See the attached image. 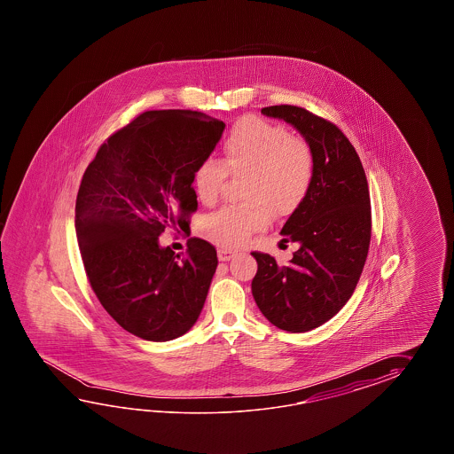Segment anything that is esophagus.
I'll return each mask as SVG.
<instances>
[{"mask_svg": "<svg viewBox=\"0 0 454 454\" xmlns=\"http://www.w3.org/2000/svg\"><path fill=\"white\" fill-rule=\"evenodd\" d=\"M217 256H219V260L221 261H229L235 256V253L231 250H227V248H219L217 251Z\"/></svg>", "mask_w": 454, "mask_h": 454, "instance_id": "34e87169", "label": "esophagus"}]
</instances>
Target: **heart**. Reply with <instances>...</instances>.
Listing matches in <instances>:
<instances>
[{"label": "heart", "instance_id": "b5f03b06", "mask_svg": "<svg viewBox=\"0 0 454 454\" xmlns=\"http://www.w3.org/2000/svg\"><path fill=\"white\" fill-rule=\"evenodd\" d=\"M315 159L305 139L290 136L284 126L247 116L231 128L223 143V162L206 157L194 168V188L204 204H214L231 175L248 174L243 198L250 204L231 206L206 217L209 240L237 248L266 227L272 213L294 211L313 180Z\"/></svg>", "mask_w": 454, "mask_h": 454}]
</instances>
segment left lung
I'll return each instance as SVG.
<instances>
[{
  "mask_svg": "<svg viewBox=\"0 0 454 454\" xmlns=\"http://www.w3.org/2000/svg\"><path fill=\"white\" fill-rule=\"evenodd\" d=\"M262 115L294 126L315 159L309 193L280 235L297 243L289 264L253 251L254 301L276 328L307 333L333 318L352 297L367 260L372 211L367 176L348 137L321 116L294 106L261 108Z\"/></svg>",
  "mask_w": 454,
  "mask_h": 454,
  "instance_id": "left-lung-1",
  "label": "left lung"
}]
</instances>
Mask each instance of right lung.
<instances>
[{
    "instance_id": "right-lung-1",
    "label": "right lung",
    "mask_w": 454,
    "mask_h": 454,
    "mask_svg": "<svg viewBox=\"0 0 454 454\" xmlns=\"http://www.w3.org/2000/svg\"><path fill=\"white\" fill-rule=\"evenodd\" d=\"M223 129L201 112H145L100 145L82 175L76 233L87 279L106 313L137 338H180L203 309L215 248L193 237L182 256L159 237L168 227L190 233L194 168Z\"/></svg>"
}]
</instances>
